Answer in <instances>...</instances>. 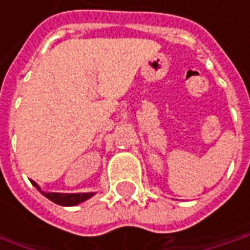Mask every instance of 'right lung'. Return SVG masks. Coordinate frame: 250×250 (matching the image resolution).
I'll list each match as a JSON object with an SVG mask.
<instances>
[{
  "mask_svg": "<svg viewBox=\"0 0 250 250\" xmlns=\"http://www.w3.org/2000/svg\"><path fill=\"white\" fill-rule=\"evenodd\" d=\"M31 183L46 198H49L50 201H53L54 204L62 205V207H74V205H78V204L89 200V198H91V197L96 194V193H46V191H42L41 190L40 185L37 182L31 181Z\"/></svg>",
  "mask_w": 250,
  "mask_h": 250,
  "instance_id": "obj_1",
  "label": "right lung"
}]
</instances>
